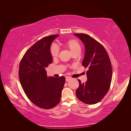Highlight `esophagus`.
<instances>
[{"mask_svg":"<svg viewBox=\"0 0 131 131\" xmlns=\"http://www.w3.org/2000/svg\"><path fill=\"white\" fill-rule=\"evenodd\" d=\"M71 79V78L70 77H66V82L69 81V80H70Z\"/></svg>","mask_w":131,"mask_h":131,"instance_id":"1","label":"esophagus"}]
</instances>
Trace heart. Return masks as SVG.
I'll return each instance as SVG.
<instances>
[{
    "instance_id": "obj_1",
    "label": "heart",
    "mask_w": 131,
    "mask_h": 131,
    "mask_svg": "<svg viewBox=\"0 0 131 131\" xmlns=\"http://www.w3.org/2000/svg\"><path fill=\"white\" fill-rule=\"evenodd\" d=\"M63 45L65 46L66 48H68L70 50L72 54L77 52H80L81 51V46L79 43V41L75 39H70L64 41ZM50 52L53 58H56L58 56V53H59V49L58 47L53 44L50 48Z\"/></svg>"
}]
</instances>
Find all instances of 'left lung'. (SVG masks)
Here are the masks:
<instances>
[{
  "label": "left lung",
  "instance_id": "obj_1",
  "mask_svg": "<svg viewBox=\"0 0 131 131\" xmlns=\"http://www.w3.org/2000/svg\"><path fill=\"white\" fill-rule=\"evenodd\" d=\"M84 44L85 53L82 65L87 71V80L82 83L76 95L80 101L86 104H97L104 98L109 90L112 79V68L105 48L98 41L87 34H74Z\"/></svg>",
  "mask_w": 131,
  "mask_h": 131
}]
</instances>
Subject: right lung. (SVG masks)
Segmentation results:
<instances>
[{
	"label": "right lung",
	"instance_id": "right-lung-1",
	"mask_svg": "<svg viewBox=\"0 0 131 131\" xmlns=\"http://www.w3.org/2000/svg\"><path fill=\"white\" fill-rule=\"evenodd\" d=\"M58 35L38 41L26 51L19 64V81L26 95L33 104L45 109L59 104L65 82L63 76L47 77L45 69L52 62L50 48Z\"/></svg>",
	"mask_w": 131,
	"mask_h": 131
}]
</instances>
